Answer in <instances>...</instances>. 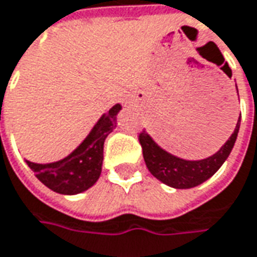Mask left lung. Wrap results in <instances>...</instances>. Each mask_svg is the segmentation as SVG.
<instances>
[{
	"instance_id": "left-lung-1",
	"label": "left lung",
	"mask_w": 257,
	"mask_h": 257,
	"mask_svg": "<svg viewBox=\"0 0 257 257\" xmlns=\"http://www.w3.org/2000/svg\"><path fill=\"white\" fill-rule=\"evenodd\" d=\"M220 58H222L220 63H223L222 55ZM223 68H227V74H232V70L229 68L227 63H224ZM239 127H240V117L234 127V132L229 137V140L223 144L222 149L216 154H213L212 157H207L204 160H197V162L183 160L164 152L163 149H160L154 143L152 137L144 130L139 133V142L142 144L146 166L156 179H159L160 182L174 189H190L206 182L220 169V166L224 163V160L229 157V154L232 152L237 133H239Z\"/></svg>"
}]
</instances>
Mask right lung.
I'll list each match as a JSON object with an SVG mask.
<instances>
[{
	"label": "right lung",
	"instance_id": "1",
	"mask_svg": "<svg viewBox=\"0 0 257 257\" xmlns=\"http://www.w3.org/2000/svg\"><path fill=\"white\" fill-rule=\"evenodd\" d=\"M120 108V104L110 108L94 125L84 142L63 160L50 164L27 160L35 177L60 194H77L90 189L101 174L104 140L115 127V115Z\"/></svg>",
	"mask_w": 257,
	"mask_h": 257
}]
</instances>
